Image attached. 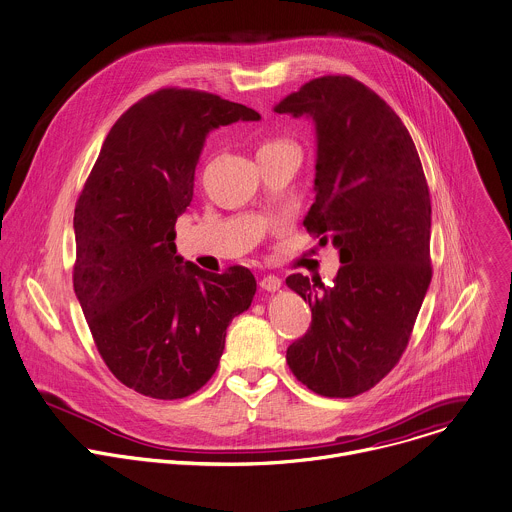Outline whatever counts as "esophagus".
Wrapping results in <instances>:
<instances>
[{
    "label": "esophagus",
    "instance_id": "1",
    "mask_svg": "<svg viewBox=\"0 0 512 512\" xmlns=\"http://www.w3.org/2000/svg\"><path fill=\"white\" fill-rule=\"evenodd\" d=\"M259 285L265 289V291H277L281 287V279L277 275H265Z\"/></svg>",
    "mask_w": 512,
    "mask_h": 512
}]
</instances>
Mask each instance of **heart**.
Returning a JSON list of instances; mask_svg holds the SVG:
<instances>
[{
    "label": "heart",
    "instance_id": "b5f03b06",
    "mask_svg": "<svg viewBox=\"0 0 512 512\" xmlns=\"http://www.w3.org/2000/svg\"><path fill=\"white\" fill-rule=\"evenodd\" d=\"M281 148H295V146L287 138H267V140L259 142L257 156L267 154V152H275V150H281Z\"/></svg>",
    "mask_w": 512,
    "mask_h": 512
}]
</instances>
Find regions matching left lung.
I'll use <instances>...</instances> for the list:
<instances>
[{
    "mask_svg": "<svg viewBox=\"0 0 512 512\" xmlns=\"http://www.w3.org/2000/svg\"><path fill=\"white\" fill-rule=\"evenodd\" d=\"M275 112L315 122V203L303 227L342 263L331 287L285 279L311 307L287 366L319 396L354 398L400 362L432 279L424 168L398 114L352 76L309 80Z\"/></svg>",
    "mask_w": 512,
    "mask_h": 512,
    "instance_id": "1",
    "label": "left lung"
}]
</instances>
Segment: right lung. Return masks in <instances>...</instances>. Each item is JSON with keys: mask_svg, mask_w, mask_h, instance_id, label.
I'll return each mask as SVG.
<instances>
[{"mask_svg": "<svg viewBox=\"0 0 512 512\" xmlns=\"http://www.w3.org/2000/svg\"><path fill=\"white\" fill-rule=\"evenodd\" d=\"M259 112L193 88H160L110 128L74 209V291L98 354L124 386L156 400L201 390L249 309L247 267L209 273L177 255L209 130Z\"/></svg>", "mask_w": 512, "mask_h": 512, "instance_id": "obj_1", "label": "right lung"}]
</instances>
